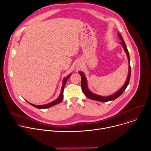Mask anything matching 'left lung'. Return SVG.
I'll return each mask as SVG.
<instances>
[{
  "instance_id": "left-lung-1",
  "label": "left lung",
  "mask_w": 151,
  "mask_h": 151,
  "mask_svg": "<svg viewBox=\"0 0 151 151\" xmlns=\"http://www.w3.org/2000/svg\"><path fill=\"white\" fill-rule=\"evenodd\" d=\"M118 37H119V39H120V40H121V42H120V44L122 46V48H124V50L125 52L126 53V55H127V58H128V76H127L126 81L124 83V84L122 87L118 91H117L116 93H115L113 94H111L110 96H100V95L96 94L95 93H93L89 90V88L88 87V83H87V78H86V76H85V74L83 73V72H82L81 71H79L78 72L80 74V75L81 76L82 90L83 93H84V94L90 99L99 101H101V102H106V101L114 100L116 99H117L118 97H119L122 94V93L125 91V90L126 89V88L127 87V86L129 83V81H130V76H131V67H130V55H129L128 51L127 46L125 44V42H124V39L122 37V35H121L120 33H118Z\"/></svg>"
}]
</instances>
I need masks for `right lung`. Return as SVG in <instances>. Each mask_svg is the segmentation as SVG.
Segmentation results:
<instances>
[{
    "label": "right lung",
    "mask_w": 151,
    "mask_h": 151,
    "mask_svg": "<svg viewBox=\"0 0 151 151\" xmlns=\"http://www.w3.org/2000/svg\"><path fill=\"white\" fill-rule=\"evenodd\" d=\"M71 75H72L71 73L69 74V75H68L66 77H65V78L63 79V84H62V87H61V89L60 94L56 100H55L54 101H52L51 103H47L46 104H43V105H35V104H33L32 103H29L28 101L27 102L30 105L33 106L35 107H36V108H37V109H47V108H49V107H52V106H53L54 105H56V104L60 103V102L62 101V100L63 99V90H64V87H65V85L66 83V82L68 80V79L70 78Z\"/></svg>",
    "instance_id": "add662e5"
}]
</instances>
